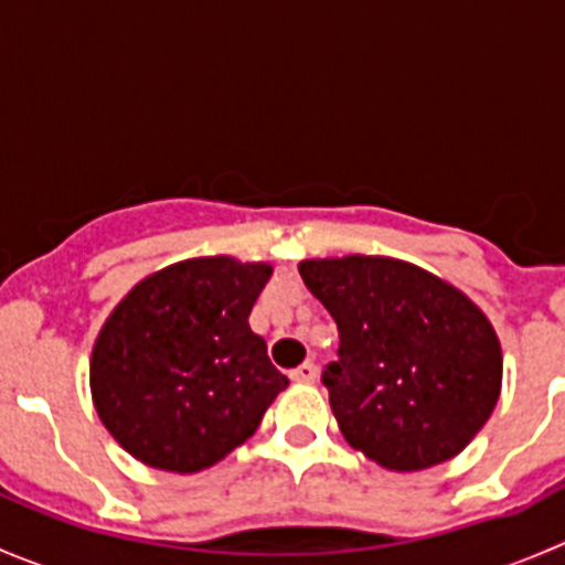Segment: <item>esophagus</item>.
<instances>
[{
  "instance_id": "34e87169",
  "label": "esophagus",
  "mask_w": 565,
  "mask_h": 565,
  "mask_svg": "<svg viewBox=\"0 0 565 565\" xmlns=\"http://www.w3.org/2000/svg\"><path fill=\"white\" fill-rule=\"evenodd\" d=\"M288 376H291L294 382H313V379H317V367H313V362L308 359V362H302L299 367H294Z\"/></svg>"
}]
</instances>
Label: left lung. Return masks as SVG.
I'll return each instance as SVG.
<instances>
[{"label":"left lung","mask_w":565,"mask_h":565,"mask_svg":"<svg viewBox=\"0 0 565 565\" xmlns=\"http://www.w3.org/2000/svg\"><path fill=\"white\" fill-rule=\"evenodd\" d=\"M299 274L337 322L322 384L348 444L396 472L458 456L501 393V344L481 308L391 257L306 259Z\"/></svg>","instance_id":"8db88e82"}]
</instances>
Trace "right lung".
<instances>
[{
	"mask_svg": "<svg viewBox=\"0 0 565 565\" xmlns=\"http://www.w3.org/2000/svg\"><path fill=\"white\" fill-rule=\"evenodd\" d=\"M271 277L266 263L183 259L118 302L93 348L89 387L104 427L129 456L201 472L254 436L288 387L248 328Z\"/></svg>",
	"mask_w": 565,
	"mask_h": 565,
	"instance_id": "1",
	"label": "right lung"
}]
</instances>
